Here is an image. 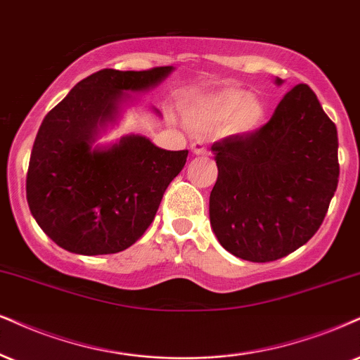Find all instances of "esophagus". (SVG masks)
<instances>
[{"instance_id": "34e87169", "label": "esophagus", "mask_w": 360, "mask_h": 360, "mask_svg": "<svg viewBox=\"0 0 360 360\" xmlns=\"http://www.w3.org/2000/svg\"><path fill=\"white\" fill-rule=\"evenodd\" d=\"M190 150H192L195 155H207L208 153V148L202 143V141H193V143L190 145Z\"/></svg>"}]
</instances>
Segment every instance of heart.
<instances>
[{
    "label": "heart",
    "mask_w": 360,
    "mask_h": 360,
    "mask_svg": "<svg viewBox=\"0 0 360 360\" xmlns=\"http://www.w3.org/2000/svg\"><path fill=\"white\" fill-rule=\"evenodd\" d=\"M267 106L260 96L247 95L238 88H224L203 101L198 118L203 123L219 125L225 122L232 135H250L264 125Z\"/></svg>",
    "instance_id": "1"
}]
</instances>
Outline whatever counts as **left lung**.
<instances>
[{
	"label": "left lung",
	"instance_id": "obj_1",
	"mask_svg": "<svg viewBox=\"0 0 360 360\" xmlns=\"http://www.w3.org/2000/svg\"><path fill=\"white\" fill-rule=\"evenodd\" d=\"M337 148L334 122L304 83L257 131L215 141L210 224L220 245L238 259L274 262L307 243L339 184Z\"/></svg>",
	"mask_w": 360,
	"mask_h": 360
}]
</instances>
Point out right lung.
Instances as JSON below:
<instances>
[{
	"instance_id": "1",
	"label": "right lung",
	"mask_w": 360,
	"mask_h": 360,
	"mask_svg": "<svg viewBox=\"0 0 360 360\" xmlns=\"http://www.w3.org/2000/svg\"><path fill=\"white\" fill-rule=\"evenodd\" d=\"M172 66L105 68L77 83L43 120L26 173L31 215L56 245L73 254H117L150 227L188 150L158 148L140 135L91 148L98 127L113 122L123 91H145Z\"/></svg>"
}]
</instances>
